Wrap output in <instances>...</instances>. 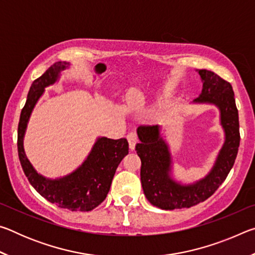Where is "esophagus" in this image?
Instances as JSON below:
<instances>
[{"mask_svg":"<svg viewBox=\"0 0 255 255\" xmlns=\"http://www.w3.org/2000/svg\"><path fill=\"white\" fill-rule=\"evenodd\" d=\"M127 139H128V143H129V148L131 150L135 149V146L138 141V138L137 135L135 132H129L127 135Z\"/></svg>","mask_w":255,"mask_h":255,"instance_id":"esophagus-1","label":"esophagus"}]
</instances>
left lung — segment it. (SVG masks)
Returning a JSON list of instances; mask_svg holds the SVG:
<instances>
[{
	"mask_svg": "<svg viewBox=\"0 0 255 255\" xmlns=\"http://www.w3.org/2000/svg\"><path fill=\"white\" fill-rule=\"evenodd\" d=\"M198 73L204 84L201 94L193 102L217 106L225 131V143L213 169L204 179L187 185L176 182L171 178V153L159 132V126H139L137 129L140 141L136 150L141 161V187L150 204L164 210L190 208L213 196L227 178L239 152V111L231 83L211 71L199 70Z\"/></svg>",
	"mask_w": 255,
	"mask_h": 255,
	"instance_id": "8db88e82",
	"label": "left lung"
}]
</instances>
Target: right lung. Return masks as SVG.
Returning a JSON list of instances; mask_svg holds the SVG:
<instances>
[{
  "instance_id": "add662e5",
  "label": "right lung",
  "mask_w": 255,
  "mask_h": 255,
  "mask_svg": "<svg viewBox=\"0 0 255 255\" xmlns=\"http://www.w3.org/2000/svg\"><path fill=\"white\" fill-rule=\"evenodd\" d=\"M70 64L57 62L44 74L32 82L27 101L20 115L18 126V153L25 176L38 193L51 204L72 211H90L106 199L116 170L123 158L128 154L126 138L111 139L99 137L91 153L83 164L73 173L59 179H47L37 173L29 162L23 149V136L30 115L37 101L42 96L45 88L58 80L60 72Z\"/></svg>"
}]
</instances>
